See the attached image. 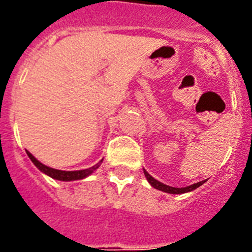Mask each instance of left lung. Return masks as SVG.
I'll return each instance as SVG.
<instances>
[{
    "mask_svg": "<svg viewBox=\"0 0 252 252\" xmlns=\"http://www.w3.org/2000/svg\"><path fill=\"white\" fill-rule=\"evenodd\" d=\"M144 173H145V177H146V179H148V182L151 184V186L154 187V188L159 189V190H161V192L170 193V194H182V193L190 192V190L198 188V187L202 186V184L206 182V180H203V182H198V183L192 184V186H189V187H184V188H174V187L165 186V184H162V183H160V182H158L157 179H154V178L151 177L150 174H149L145 169H144Z\"/></svg>",
    "mask_w": 252,
    "mask_h": 252,
    "instance_id": "8db88e82",
    "label": "left lung"
}]
</instances>
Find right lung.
I'll return each instance as SVG.
<instances>
[{
  "mask_svg": "<svg viewBox=\"0 0 252 252\" xmlns=\"http://www.w3.org/2000/svg\"><path fill=\"white\" fill-rule=\"evenodd\" d=\"M28 153V157L30 158L31 161L34 162L35 166H36L39 170H41L43 173H45L46 175H49V177H51L53 179H57V180H63V182H70V180H78V179H83V178L88 177L90 174H92L93 171L95 170V169L98 168L99 164L102 162V160L99 162H97L94 166H92V168H88V169H84V170H75V171H64V170H58V169H53V168H49V166L44 165V164H41V162L39 161V160L35 159L32 155H31L29 151H26Z\"/></svg>",
  "mask_w": 252,
  "mask_h": 252,
  "instance_id": "add662e5",
  "label": "right lung"
}]
</instances>
